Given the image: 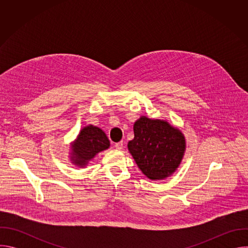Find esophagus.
Returning <instances> with one entry per match:
<instances>
[{"label": "esophagus", "instance_id": "obj_1", "mask_svg": "<svg viewBox=\"0 0 248 248\" xmlns=\"http://www.w3.org/2000/svg\"><path fill=\"white\" fill-rule=\"evenodd\" d=\"M123 146H124V142H123V141H120V142H118V143L115 144V147H116V149H118V150H122V149H123Z\"/></svg>", "mask_w": 248, "mask_h": 248}]
</instances>
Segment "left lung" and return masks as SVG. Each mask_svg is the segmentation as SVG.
Instances as JSON below:
<instances>
[{
	"label": "left lung",
	"mask_w": 248,
	"mask_h": 248,
	"mask_svg": "<svg viewBox=\"0 0 248 248\" xmlns=\"http://www.w3.org/2000/svg\"><path fill=\"white\" fill-rule=\"evenodd\" d=\"M134 138L127 148L140 170L149 180L162 181L171 175L184 158V133L164 120L140 117L133 124Z\"/></svg>",
	"instance_id": "1"
}]
</instances>
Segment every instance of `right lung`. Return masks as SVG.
<instances>
[{"instance_id":"obj_1","label":"right lung","mask_w":248,"mask_h":248,"mask_svg":"<svg viewBox=\"0 0 248 248\" xmlns=\"http://www.w3.org/2000/svg\"><path fill=\"white\" fill-rule=\"evenodd\" d=\"M110 147V140L98 126H84L78 137L70 144L69 159L74 165L84 168L100 152Z\"/></svg>"}]
</instances>
